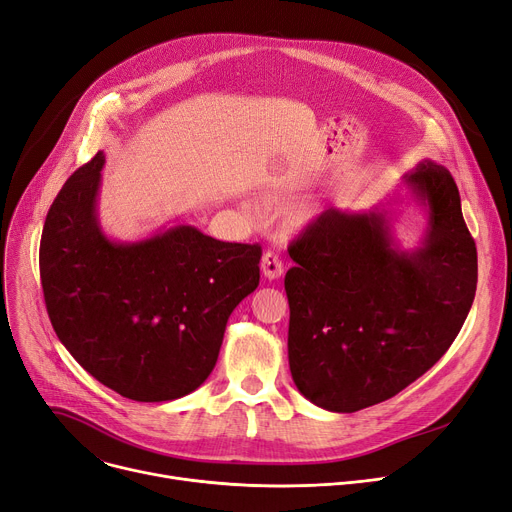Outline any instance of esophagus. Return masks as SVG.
Instances as JSON below:
<instances>
[{
  "instance_id": "esophagus-1",
  "label": "esophagus",
  "mask_w": 512,
  "mask_h": 512,
  "mask_svg": "<svg viewBox=\"0 0 512 512\" xmlns=\"http://www.w3.org/2000/svg\"><path fill=\"white\" fill-rule=\"evenodd\" d=\"M261 272L267 280H276L284 274V263L278 253L274 251H265L261 257Z\"/></svg>"
}]
</instances>
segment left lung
<instances>
[{
    "mask_svg": "<svg viewBox=\"0 0 512 512\" xmlns=\"http://www.w3.org/2000/svg\"><path fill=\"white\" fill-rule=\"evenodd\" d=\"M405 182L429 215L419 249L394 245L384 213L336 207L288 247L290 373L321 409L355 413L405 390L442 359L473 305L477 249L454 178L425 159Z\"/></svg>",
    "mask_w": 512,
    "mask_h": 512,
    "instance_id": "8db88e82",
    "label": "left lung"
}]
</instances>
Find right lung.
<instances>
[{
    "instance_id": "right-lung-1",
    "label": "right lung",
    "mask_w": 512,
    "mask_h": 512,
    "mask_svg": "<svg viewBox=\"0 0 512 512\" xmlns=\"http://www.w3.org/2000/svg\"><path fill=\"white\" fill-rule=\"evenodd\" d=\"M99 151L53 199L39 247L45 307L60 342L124 398L164 402L215 367L234 307L259 286V245L176 226L114 242L97 222Z\"/></svg>"
}]
</instances>
